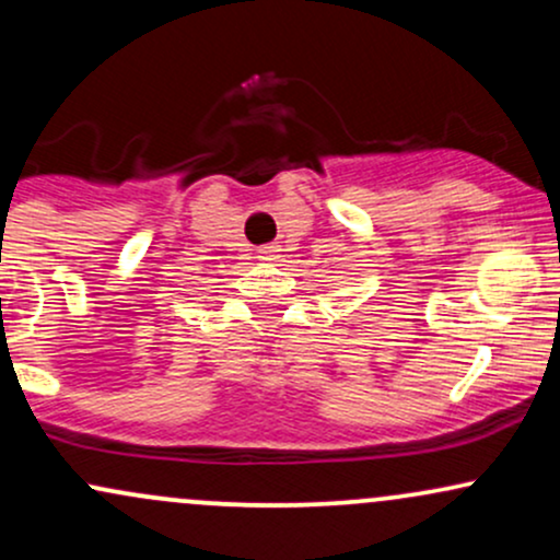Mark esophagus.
<instances>
[{"instance_id":"34e87169","label":"esophagus","mask_w":560,"mask_h":560,"mask_svg":"<svg viewBox=\"0 0 560 560\" xmlns=\"http://www.w3.org/2000/svg\"><path fill=\"white\" fill-rule=\"evenodd\" d=\"M276 253H279V249H276L273 244H268V247H260V249H258V258H260V260H273Z\"/></svg>"}]
</instances>
